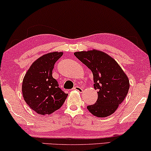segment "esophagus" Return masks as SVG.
Listing matches in <instances>:
<instances>
[{
    "label": "esophagus",
    "instance_id": "obj_1",
    "mask_svg": "<svg viewBox=\"0 0 151 151\" xmlns=\"http://www.w3.org/2000/svg\"><path fill=\"white\" fill-rule=\"evenodd\" d=\"M73 89L75 90V91H77L80 92V93H82V91H83V89H82V88L81 87H80V86H75V87H73Z\"/></svg>",
    "mask_w": 151,
    "mask_h": 151
}]
</instances>
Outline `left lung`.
I'll return each mask as SVG.
<instances>
[{"mask_svg":"<svg viewBox=\"0 0 151 151\" xmlns=\"http://www.w3.org/2000/svg\"><path fill=\"white\" fill-rule=\"evenodd\" d=\"M74 55L92 71L94 88L98 90V100L87 106L88 111L98 117L112 115L129 92L127 76L118 63L103 51L93 49L77 51Z\"/></svg>","mask_w":151,"mask_h":151,"instance_id":"1","label":"left lung"}]
</instances>
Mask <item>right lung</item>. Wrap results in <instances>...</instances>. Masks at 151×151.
Instances as JSON below:
<instances>
[{
    "label": "right lung",
    "mask_w": 151,
    "mask_h": 151,
    "mask_svg": "<svg viewBox=\"0 0 151 151\" xmlns=\"http://www.w3.org/2000/svg\"><path fill=\"white\" fill-rule=\"evenodd\" d=\"M63 52H51L32 63L23 78L22 92L29 106L40 115H50L63 106L68 96L58 87L52 71Z\"/></svg>",
    "instance_id": "right-lung-1"
}]
</instances>
